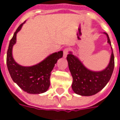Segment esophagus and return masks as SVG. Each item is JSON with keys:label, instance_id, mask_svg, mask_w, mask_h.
I'll use <instances>...</instances> for the list:
<instances>
[{"label": "esophagus", "instance_id": "obj_1", "mask_svg": "<svg viewBox=\"0 0 120 120\" xmlns=\"http://www.w3.org/2000/svg\"><path fill=\"white\" fill-rule=\"evenodd\" d=\"M69 52V48H65V49H64V57H67V55H68Z\"/></svg>", "mask_w": 120, "mask_h": 120}]
</instances>
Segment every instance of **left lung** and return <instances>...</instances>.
<instances>
[{"label": "left lung", "instance_id": "left-lung-1", "mask_svg": "<svg viewBox=\"0 0 120 120\" xmlns=\"http://www.w3.org/2000/svg\"><path fill=\"white\" fill-rule=\"evenodd\" d=\"M105 34L107 37V42L111 45L109 35L107 33ZM111 49L112 50V46ZM67 60L69 69L73 76L72 89L76 94L82 96H92L100 91L111 79L114 68V57L112 51L107 68L100 72H94L87 69L71 52L68 55Z\"/></svg>", "mask_w": 120, "mask_h": 120}]
</instances>
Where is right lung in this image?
I'll use <instances>...</instances> for the list:
<instances>
[{
  "label": "right lung",
  "mask_w": 120,
  "mask_h": 120,
  "mask_svg": "<svg viewBox=\"0 0 120 120\" xmlns=\"http://www.w3.org/2000/svg\"><path fill=\"white\" fill-rule=\"evenodd\" d=\"M24 23L17 28L9 42L6 58L8 69L12 80L23 90L30 94L44 93L50 86L51 73L57 60L63 56V51L55 52L42 62L31 67L19 65L12 56V47L16 43L17 33L20 30Z\"/></svg>",
  "instance_id": "right-lung-1"
}]
</instances>
